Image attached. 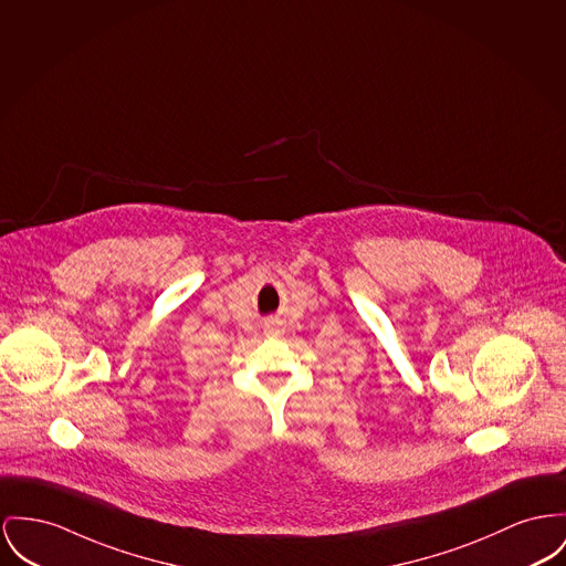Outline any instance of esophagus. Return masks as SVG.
<instances>
[{"mask_svg": "<svg viewBox=\"0 0 566 566\" xmlns=\"http://www.w3.org/2000/svg\"><path fill=\"white\" fill-rule=\"evenodd\" d=\"M264 331L265 335L276 337V335H281V333H283V322H281V319H276V317H270V319H265Z\"/></svg>", "mask_w": 566, "mask_h": 566, "instance_id": "34e87169", "label": "esophagus"}]
</instances>
